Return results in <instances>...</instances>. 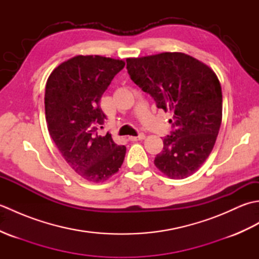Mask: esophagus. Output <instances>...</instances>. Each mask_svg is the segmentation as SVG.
<instances>
[{
    "label": "esophagus",
    "instance_id": "obj_1",
    "mask_svg": "<svg viewBox=\"0 0 259 259\" xmlns=\"http://www.w3.org/2000/svg\"><path fill=\"white\" fill-rule=\"evenodd\" d=\"M130 141H138V140H142V139H145V135L144 134H140L139 136H137V137H129L128 138Z\"/></svg>",
    "mask_w": 259,
    "mask_h": 259
}]
</instances>
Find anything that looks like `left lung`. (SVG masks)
<instances>
[{
  "instance_id": "obj_1",
  "label": "left lung",
  "mask_w": 259,
  "mask_h": 259,
  "mask_svg": "<svg viewBox=\"0 0 259 259\" xmlns=\"http://www.w3.org/2000/svg\"><path fill=\"white\" fill-rule=\"evenodd\" d=\"M126 70L157 108L172 112V131L163 138L156 167L169 178L189 177L210 155L222 124L217 75L199 60L179 52L126 59Z\"/></svg>"
}]
</instances>
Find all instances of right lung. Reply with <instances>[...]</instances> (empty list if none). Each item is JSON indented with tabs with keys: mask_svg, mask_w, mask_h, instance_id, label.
<instances>
[{
	"mask_svg": "<svg viewBox=\"0 0 259 259\" xmlns=\"http://www.w3.org/2000/svg\"><path fill=\"white\" fill-rule=\"evenodd\" d=\"M124 64L122 60L78 56L54 69L46 85L51 138L69 166L92 183L111 177L124 160L125 147L115 144L109 133H97L107 119L101 97Z\"/></svg>",
	"mask_w": 259,
	"mask_h": 259,
	"instance_id": "right-lung-1",
	"label": "right lung"
}]
</instances>
